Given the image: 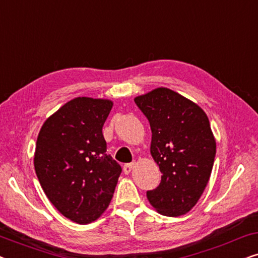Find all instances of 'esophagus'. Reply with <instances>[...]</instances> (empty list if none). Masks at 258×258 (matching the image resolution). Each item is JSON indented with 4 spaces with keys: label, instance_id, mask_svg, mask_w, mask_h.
Segmentation results:
<instances>
[{
    "label": "esophagus",
    "instance_id": "obj_1",
    "mask_svg": "<svg viewBox=\"0 0 258 258\" xmlns=\"http://www.w3.org/2000/svg\"><path fill=\"white\" fill-rule=\"evenodd\" d=\"M135 164H136V162L133 161V162H130V163H126L123 165V171H124V174H130V171L133 170L134 167H135Z\"/></svg>",
    "mask_w": 258,
    "mask_h": 258
}]
</instances>
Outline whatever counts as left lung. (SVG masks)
Here are the masks:
<instances>
[{
    "mask_svg": "<svg viewBox=\"0 0 258 258\" xmlns=\"http://www.w3.org/2000/svg\"><path fill=\"white\" fill-rule=\"evenodd\" d=\"M135 103L149 121L150 153L162 172L148 200L164 216H181L200 200L213 170L216 142L209 119L199 105L168 88L136 97Z\"/></svg>",
    "mask_w": 258,
    "mask_h": 258,
    "instance_id": "8db88e82",
    "label": "left lung"
}]
</instances>
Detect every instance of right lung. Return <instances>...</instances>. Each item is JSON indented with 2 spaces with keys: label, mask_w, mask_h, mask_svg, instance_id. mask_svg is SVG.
<instances>
[{
  "label": "right lung",
  "mask_w": 258,
  "mask_h": 258,
  "mask_svg": "<svg viewBox=\"0 0 258 258\" xmlns=\"http://www.w3.org/2000/svg\"><path fill=\"white\" fill-rule=\"evenodd\" d=\"M111 108L109 100L76 97L43 123L37 137L34 165L42 189L79 224L104 213L122 172L102 134Z\"/></svg>",
  "instance_id": "right-lung-1"
}]
</instances>
